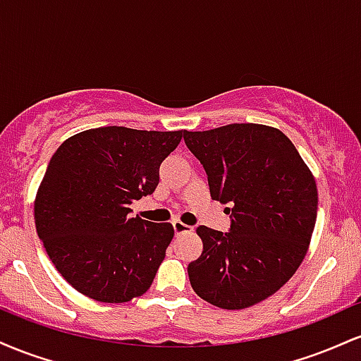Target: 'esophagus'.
Returning <instances> with one entry per match:
<instances>
[{"label":"esophagus","instance_id":"34e87169","mask_svg":"<svg viewBox=\"0 0 361 361\" xmlns=\"http://www.w3.org/2000/svg\"><path fill=\"white\" fill-rule=\"evenodd\" d=\"M173 229H175V234H176V235H180V234L192 233L193 227H192V226H186V224L180 222V221H175V222H173Z\"/></svg>","mask_w":361,"mask_h":361}]
</instances>
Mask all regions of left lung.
<instances>
[{
	"mask_svg": "<svg viewBox=\"0 0 361 361\" xmlns=\"http://www.w3.org/2000/svg\"><path fill=\"white\" fill-rule=\"evenodd\" d=\"M210 195L229 204L227 233L200 226V258L188 264L198 297L222 309L258 304L287 283L304 259L317 217V188L279 128L231 123L183 132Z\"/></svg>",
	"mask_w": 361,
	"mask_h": 361,
	"instance_id": "8db88e82",
	"label": "left lung"
}]
</instances>
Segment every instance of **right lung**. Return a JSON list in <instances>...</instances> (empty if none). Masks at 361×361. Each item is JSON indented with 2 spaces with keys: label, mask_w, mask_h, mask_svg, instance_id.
<instances>
[{
  "label": "right lung",
  "mask_w": 361,
  "mask_h": 361,
  "mask_svg": "<svg viewBox=\"0 0 361 361\" xmlns=\"http://www.w3.org/2000/svg\"><path fill=\"white\" fill-rule=\"evenodd\" d=\"M183 130L100 127L64 140L35 198V227L54 267L82 295L122 304L151 287L173 226L132 217L159 183Z\"/></svg>",
  "instance_id": "1"
}]
</instances>
